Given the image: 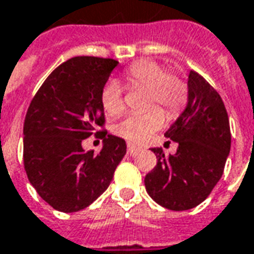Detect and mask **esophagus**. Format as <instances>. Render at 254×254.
<instances>
[{"label":"esophagus","instance_id":"obj_1","mask_svg":"<svg viewBox=\"0 0 254 254\" xmlns=\"http://www.w3.org/2000/svg\"><path fill=\"white\" fill-rule=\"evenodd\" d=\"M139 151V147H136V145L133 144H127V154H129V155H136Z\"/></svg>","mask_w":254,"mask_h":254}]
</instances>
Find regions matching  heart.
Wrapping results in <instances>:
<instances>
[{
    "label": "heart",
    "instance_id": "b5f03b06",
    "mask_svg": "<svg viewBox=\"0 0 254 254\" xmlns=\"http://www.w3.org/2000/svg\"><path fill=\"white\" fill-rule=\"evenodd\" d=\"M125 84L130 88L144 89V107L141 114L127 115L115 125V133L132 143H144L164 125L166 114L176 115L184 107L189 97V85L184 78L173 71H165V67L155 60L143 59L133 63L124 75ZM102 106L106 114L118 117L125 110L121 88L118 82L110 81L102 90Z\"/></svg>",
    "mask_w": 254,
    "mask_h": 254
}]
</instances>
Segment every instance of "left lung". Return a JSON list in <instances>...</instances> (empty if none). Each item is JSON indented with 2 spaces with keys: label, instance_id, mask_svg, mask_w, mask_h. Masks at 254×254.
Instances as JSON below:
<instances>
[{
  "label": "left lung",
  "instance_id": "left-lung-1",
  "mask_svg": "<svg viewBox=\"0 0 254 254\" xmlns=\"http://www.w3.org/2000/svg\"><path fill=\"white\" fill-rule=\"evenodd\" d=\"M165 136L179 144L177 151L166 157L162 148H152L157 166L145 176V190L161 206L189 210L212 192L231 148L224 103L198 72L190 71L187 106Z\"/></svg>",
  "mask_w": 254,
  "mask_h": 254
}]
</instances>
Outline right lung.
Masks as SVG:
<instances>
[{"label": "right lung", "mask_w": 254, "mask_h": 254, "mask_svg": "<svg viewBox=\"0 0 254 254\" xmlns=\"http://www.w3.org/2000/svg\"><path fill=\"white\" fill-rule=\"evenodd\" d=\"M117 65L114 59L72 58L51 72L30 103L24 169L38 195L59 212H78L96 201L127 154L125 140L96 132L104 127L102 90ZM93 132L103 139L99 154L82 148Z\"/></svg>", "instance_id": "1"}]
</instances>
